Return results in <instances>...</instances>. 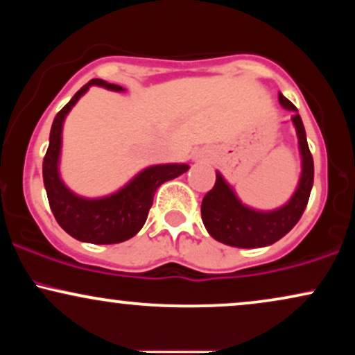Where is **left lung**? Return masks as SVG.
<instances>
[{"mask_svg":"<svg viewBox=\"0 0 355 355\" xmlns=\"http://www.w3.org/2000/svg\"><path fill=\"white\" fill-rule=\"evenodd\" d=\"M279 101L285 110L294 112L292 123L295 126L302 157L299 185L284 207L270 211H260L243 205L232 187L217 172L214 189L202 200V220L211 237L225 245L239 248L272 245L294 229L307 207L313 185V158L307 145L304 123L294 103L285 98L282 93H279Z\"/></svg>","mask_w":355,"mask_h":355,"instance_id":"obj_1","label":"left lung"}]
</instances>
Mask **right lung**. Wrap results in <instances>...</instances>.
<instances>
[{
	"label": "right lung",
	"instance_id": "right-lung-1",
	"mask_svg": "<svg viewBox=\"0 0 355 355\" xmlns=\"http://www.w3.org/2000/svg\"><path fill=\"white\" fill-rule=\"evenodd\" d=\"M92 85H98L112 92H123L120 85L107 83L100 78L89 80L75 96L60 110L50 132V145L43 158V182L48 202L56 222L67 234L80 242L120 243L132 239L145 225L153 195L162 183L173 180L190 168L187 164L153 165L141 170L123 189L101 198H85L64 185L60 178L58 164L61 152L63 121Z\"/></svg>",
	"mask_w": 355,
	"mask_h": 355
}]
</instances>
